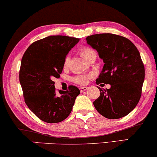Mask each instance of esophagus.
I'll use <instances>...</instances> for the list:
<instances>
[{"mask_svg": "<svg viewBox=\"0 0 157 157\" xmlns=\"http://www.w3.org/2000/svg\"><path fill=\"white\" fill-rule=\"evenodd\" d=\"M88 89V87L87 86H84V87H80V91L81 92H83L85 91H86V90Z\"/></svg>", "mask_w": 157, "mask_h": 157, "instance_id": "34e87169", "label": "esophagus"}]
</instances>
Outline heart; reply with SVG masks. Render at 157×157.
Instances as JSON below:
<instances>
[{
	"label": "heart",
	"instance_id": "1",
	"mask_svg": "<svg viewBox=\"0 0 157 157\" xmlns=\"http://www.w3.org/2000/svg\"><path fill=\"white\" fill-rule=\"evenodd\" d=\"M81 54L82 56L84 58V59L86 60V61H89L92 58L96 56V53L93 49L90 48H87V47H85V48H83L81 50ZM69 61H70V58L68 56H66L65 60H64L63 62V67L66 68L68 66V63H69ZM73 81H74L75 83H78V84L80 85H84L87 83L88 81V78L86 76H78L75 78H73Z\"/></svg>",
	"mask_w": 157,
	"mask_h": 157
}]
</instances>
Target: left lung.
Segmentation results:
<instances>
[{
  "instance_id": "1",
  "label": "left lung",
  "mask_w": 157,
  "mask_h": 157,
  "mask_svg": "<svg viewBox=\"0 0 157 157\" xmlns=\"http://www.w3.org/2000/svg\"><path fill=\"white\" fill-rule=\"evenodd\" d=\"M86 40L104 63L96 83L111 85L109 89L99 88L100 96L94 101V106L107 119L125 117L139 103L144 81V66L138 49L128 38L115 34H95Z\"/></svg>"
}]
</instances>
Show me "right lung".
Returning a JSON list of instances; mask_svg holds the SVG:
<instances>
[{
    "mask_svg": "<svg viewBox=\"0 0 157 157\" xmlns=\"http://www.w3.org/2000/svg\"><path fill=\"white\" fill-rule=\"evenodd\" d=\"M80 39L66 36H51L33 43L21 60L19 80L25 104L32 112L47 123H58L71 112L78 88L56 94L53 78H59L66 56Z\"/></svg>",
    "mask_w": 157,
    "mask_h": 157,
    "instance_id": "right-lung-1",
    "label": "right lung"
}]
</instances>
